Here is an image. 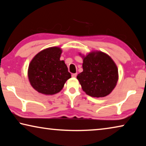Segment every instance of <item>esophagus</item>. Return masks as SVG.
Masks as SVG:
<instances>
[{
	"instance_id": "obj_1",
	"label": "esophagus",
	"mask_w": 146,
	"mask_h": 146,
	"mask_svg": "<svg viewBox=\"0 0 146 146\" xmlns=\"http://www.w3.org/2000/svg\"><path fill=\"white\" fill-rule=\"evenodd\" d=\"M76 75H77V73H73L71 76H72V77H76Z\"/></svg>"
}]
</instances>
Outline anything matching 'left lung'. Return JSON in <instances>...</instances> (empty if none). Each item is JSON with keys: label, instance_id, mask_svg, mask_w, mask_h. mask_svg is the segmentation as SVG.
Instances as JSON below:
<instances>
[{"label": "left lung", "instance_id": "left-lung-1", "mask_svg": "<svg viewBox=\"0 0 146 146\" xmlns=\"http://www.w3.org/2000/svg\"><path fill=\"white\" fill-rule=\"evenodd\" d=\"M82 68L76 78L83 91L91 97H106L117 85V67L106 54L100 51L88 54L83 59Z\"/></svg>", "mask_w": 146, "mask_h": 146}]
</instances>
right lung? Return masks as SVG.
I'll use <instances>...</instances> for the list:
<instances>
[{"label":"right lung","instance_id":"obj_1","mask_svg":"<svg viewBox=\"0 0 146 146\" xmlns=\"http://www.w3.org/2000/svg\"><path fill=\"white\" fill-rule=\"evenodd\" d=\"M61 53L57 47L46 49L35 55L29 64V80L38 92L45 95L57 93L71 78L67 66L60 60Z\"/></svg>","mask_w":146,"mask_h":146}]
</instances>
